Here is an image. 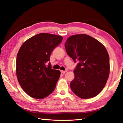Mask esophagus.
Segmentation results:
<instances>
[{
	"mask_svg": "<svg viewBox=\"0 0 123 123\" xmlns=\"http://www.w3.org/2000/svg\"><path fill=\"white\" fill-rule=\"evenodd\" d=\"M67 72V70H61V73H63V74H64Z\"/></svg>",
	"mask_w": 123,
	"mask_h": 123,
	"instance_id": "esophagus-1",
	"label": "esophagus"
}]
</instances>
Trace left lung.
Masks as SVG:
<instances>
[{
  "label": "left lung",
  "instance_id": "obj_1",
  "mask_svg": "<svg viewBox=\"0 0 123 123\" xmlns=\"http://www.w3.org/2000/svg\"><path fill=\"white\" fill-rule=\"evenodd\" d=\"M67 53L78 62L70 88L82 99L93 98L103 90L110 73V58L105 47L96 39L81 34L70 36L65 43Z\"/></svg>",
  "mask_w": 123,
  "mask_h": 123
}]
</instances>
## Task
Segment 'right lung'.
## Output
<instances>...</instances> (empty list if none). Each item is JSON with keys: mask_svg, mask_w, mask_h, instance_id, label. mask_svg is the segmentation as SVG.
Returning a JSON list of instances; mask_svg holds the SVG:
<instances>
[{"mask_svg": "<svg viewBox=\"0 0 123 123\" xmlns=\"http://www.w3.org/2000/svg\"><path fill=\"white\" fill-rule=\"evenodd\" d=\"M62 39L61 36L41 33L28 39L20 48L16 59L17 77L29 96L43 99L55 89L61 73L51 68L50 56Z\"/></svg>", "mask_w": 123, "mask_h": 123, "instance_id": "obj_1", "label": "right lung"}]
</instances>
